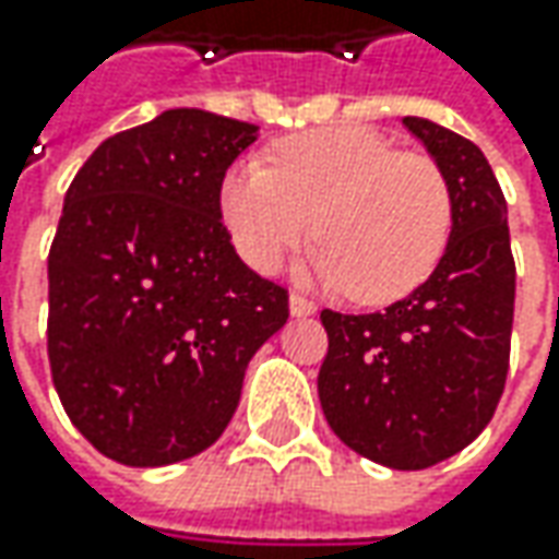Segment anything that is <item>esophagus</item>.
<instances>
[{
    "label": "esophagus",
    "mask_w": 559,
    "mask_h": 559,
    "mask_svg": "<svg viewBox=\"0 0 559 559\" xmlns=\"http://www.w3.org/2000/svg\"><path fill=\"white\" fill-rule=\"evenodd\" d=\"M289 311H292V317H308V313L317 311V305H313L311 298H305V295L292 292V295H289Z\"/></svg>",
    "instance_id": "1"
}]
</instances>
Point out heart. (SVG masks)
I'll use <instances>...</instances> for the list:
<instances>
[{
  "label": "heart",
  "mask_w": 559,
  "mask_h": 559,
  "mask_svg": "<svg viewBox=\"0 0 559 559\" xmlns=\"http://www.w3.org/2000/svg\"><path fill=\"white\" fill-rule=\"evenodd\" d=\"M217 204L248 267L273 273L308 236L311 273L364 305L395 301L436 270L454 199L439 162L397 152L367 127H323L246 158L221 180Z\"/></svg>",
  "instance_id": "heart-1"
}]
</instances>
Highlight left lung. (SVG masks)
<instances>
[{"instance_id": "obj_1", "label": "left lung", "mask_w": 559, "mask_h": 559, "mask_svg": "<svg viewBox=\"0 0 559 559\" xmlns=\"http://www.w3.org/2000/svg\"><path fill=\"white\" fill-rule=\"evenodd\" d=\"M404 127L451 183V239L432 276L385 311H320L330 348L317 392L360 457L426 469L476 439L504 395L516 264L504 192L479 145L432 120Z\"/></svg>"}]
</instances>
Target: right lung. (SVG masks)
<instances>
[{
  "instance_id": "obj_1",
  "label": "right lung",
  "mask_w": 559,
  "mask_h": 559,
  "mask_svg": "<svg viewBox=\"0 0 559 559\" xmlns=\"http://www.w3.org/2000/svg\"><path fill=\"white\" fill-rule=\"evenodd\" d=\"M258 136L170 108L98 145L49 248V367L80 436L123 466H167L224 436L248 360L289 289L242 264L217 189Z\"/></svg>"
}]
</instances>
